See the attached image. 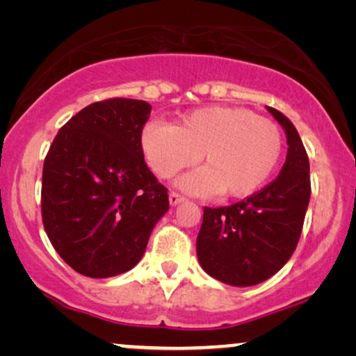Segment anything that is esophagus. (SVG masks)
Instances as JSON below:
<instances>
[{
	"mask_svg": "<svg viewBox=\"0 0 356 356\" xmlns=\"http://www.w3.org/2000/svg\"><path fill=\"white\" fill-rule=\"evenodd\" d=\"M183 196L181 194H178V193H170V196H168V201H170V204H172V206H178L179 202L183 201Z\"/></svg>",
	"mask_w": 356,
	"mask_h": 356,
	"instance_id": "34e87169",
	"label": "esophagus"
}]
</instances>
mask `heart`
Listing matches in <instances>:
<instances>
[{
  "label": "heart",
  "mask_w": 356,
  "mask_h": 356,
  "mask_svg": "<svg viewBox=\"0 0 356 356\" xmlns=\"http://www.w3.org/2000/svg\"><path fill=\"white\" fill-rule=\"evenodd\" d=\"M140 149L160 178H170L197 160L204 167L177 181L197 196L223 193L248 197L275 172L284 150L279 126L241 106L212 105L183 115L177 124L149 121Z\"/></svg>",
  "instance_id": "b5f03b06"
}]
</instances>
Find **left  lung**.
<instances>
[{
    "instance_id": "1",
    "label": "left lung",
    "mask_w": 356,
    "mask_h": 356,
    "mask_svg": "<svg viewBox=\"0 0 356 356\" xmlns=\"http://www.w3.org/2000/svg\"><path fill=\"white\" fill-rule=\"evenodd\" d=\"M286 136V159L269 186L228 207H204L197 261L216 280L251 286L270 279L298 245L309 204V160L298 131L279 110L266 106Z\"/></svg>"
}]
</instances>
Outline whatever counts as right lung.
Segmentation results:
<instances>
[{
	"mask_svg": "<svg viewBox=\"0 0 356 356\" xmlns=\"http://www.w3.org/2000/svg\"><path fill=\"white\" fill-rule=\"evenodd\" d=\"M144 100L95 102L58 131L42 175V218L53 248L92 279L124 274L144 256L168 194L147 168Z\"/></svg>",
	"mask_w": 356,
	"mask_h": 356,
	"instance_id": "obj_1",
	"label": "right lung"
}]
</instances>
